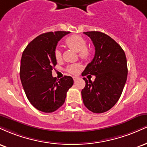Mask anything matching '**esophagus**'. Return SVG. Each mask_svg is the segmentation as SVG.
<instances>
[{"label":"esophagus","instance_id":"34e87169","mask_svg":"<svg viewBox=\"0 0 147 147\" xmlns=\"http://www.w3.org/2000/svg\"><path fill=\"white\" fill-rule=\"evenodd\" d=\"M77 79H78V77H73V80L75 81H75H77Z\"/></svg>","mask_w":147,"mask_h":147}]
</instances>
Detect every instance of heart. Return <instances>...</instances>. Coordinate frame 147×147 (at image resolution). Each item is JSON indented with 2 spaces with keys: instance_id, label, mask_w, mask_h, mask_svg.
<instances>
[{
  "instance_id": "b5f03b06",
  "label": "heart",
  "mask_w": 147,
  "mask_h": 147,
  "mask_svg": "<svg viewBox=\"0 0 147 147\" xmlns=\"http://www.w3.org/2000/svg\"><path fill=\"white\" fill-rule=\"evenodd\" d=\"M65 44L69 48L78 52L79 57L82 59H86L90 55V49L86 46V40L80 35L73 34L67 37L65 39ZM54 55L57 61L61 59V52L59 49H55V52H54ZM79 68H80V65L79 64H72V65H69L67 68V70L71 74H77Z\"/></svg>"
}]
</instances>
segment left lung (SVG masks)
<instances>
[{
    "label": "left lung",
    "mask_w": 147,
    "mask_h": 147,
    "mask_svg": "<svg viewBox=\"0 0 147 147\" xmlns=\"http://www.w3.org/2000/svg\"><path fill=\"white\" fill-rule=\"evenodd\" d=\"M95 48L93 59L82 76L95 75L94 82L84 77L86 86L82 90L83 102L89 111L102 113L110 110L120 97L127 79L125 53L115 41L100 32H86Z\"/></svg>",
    "instance_id": "1"
}]
</instances>
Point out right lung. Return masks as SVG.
<instances>
[{
	"instance_id": "add662e5",
	"label": "right lung",
	"mask_w": 147,
	"mask_h": 147,
	"mask_svg": "<svg viewBox=\"0 0 147 147\" xmlns=\"http://www.w3.org/2000/svg\"><path fill=\"white\" fill-rule=\"evenodd\" d=\"M70 32L42 34L27 45L22 55L20 78L28 100L38 111L52 113L63 104L73 79L52 75L57 59L54 55L58 42Z\"/></svg>"
}]
</instances>
